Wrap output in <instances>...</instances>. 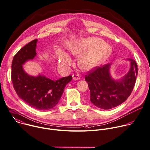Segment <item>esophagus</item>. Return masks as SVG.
<instances>
[{
  "label": "esophagus",
  "instance_id": "34e87169",
  "mask_svg": "<svg viewBox=\"0 0 150 150\" xmlns=\"http://www.w3.org/2000/svg\"><path fill=\"white\" fill-rule=\"evenodd\" d=\"M72 78H73L74 80L76 81V80L79 79H80V77H79V76L78 75L75 74V75H72Z\"/></svg>",
  "mask_w": 150,
  "mask_h": 150
}]
</instances>
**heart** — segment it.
Instances as JSON below:
<instances>
[{
	"instance_id": "b5f03b06",
	"label": "heart",
	"mask_w": 150,
	"mask_h": 150,
	"mask_svg": "<svg viewBox=\"0 0 150 150\" xmlns=\"http://www.w3.org/2000/svg\"><path fill=\"white\" fill-rule=\"evenodd\" d=\"M69 51L74 57H79L77 64L83 71H91L100 65L111 54L112 47L105 42L96 38H87L69 43ZM59 64L62 67H68L72 64L69 56L61 50L57 54Z\"/></svg>"
}]
</instances>
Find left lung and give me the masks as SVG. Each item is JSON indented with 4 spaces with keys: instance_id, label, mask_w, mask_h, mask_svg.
<instances>
[{
    "instance_id": "8db88e82",
    "label": "left lung",
    "mask_w": 150,
    "mask_h": 150,
    "mask_svg": "<svg viewBox=\"0 0 150 150\" xmlns=\"http://www.w3.org/2000/svg\"><path fill=\"white\" fill-rule=\"evenodd\" d=\"M129 61L128 73L119 79H114L110 72L112 64L96 67L85 75L90 90V101L93 105L102 110H110L123 103L131 95L134 87L138 67L135 61Z\"/></svg>"
}]
</instances>
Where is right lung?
<instances>
[{
    "mask_svg": "<svg viewBox=\"0 0 150 150\" xmlns=\"http://www.w3.org/2000/svg\"><path fill=\"white\" fill-rule=\"evenodd\" d=\"M37 42L38 39L31 41L13 57L12 81L16 93L24 102L35 109L48 110L58 104L65 86L71 81L72 76L54 81L40 74L32 76L26 73L23 65L36 57Z\"/></svg>",
    "mask_w": 150,
    "mask_h": 150,
    "instance_id": "add662e5",
    "label": "right lung"
}]
</instances>
